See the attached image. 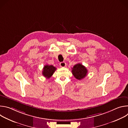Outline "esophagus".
I'll return each instance as SVG.
<instances>
[{"label": "esophagus", "mask_w": 128, "mask_h": 128, "mask_svg": "<svg viewBox=\"0 0 128 128\" xmlns=\"http://www.w3.org/2000/svg\"><path fill=\"white\" fill-rule=\"evenodd\" d=\"M66 65V64L65 62H61L60 63V65L61 67H65Z\"/></svg>", "instance_id": "34e87169"}]
</instances>
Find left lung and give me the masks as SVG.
I'll list each match as a JSON object with an SVG mask.
<instances>
[{
	"instance_id": "8db88e82",
	"label": "left lung",
	"mask_w": 128,
	"mask_h": 128,
	"mask_svg": "<svg viewBox=\"0 0 128 128\" xmlns=\"http://www.w3.org/2000/svg\"><path fill=\"white\" fill-rule=\"evenodd\" d=\"M71 71L73 75L78 80L84 78L88 74V70L80 63L76 64L72 68Z\"/></svg>"
}]
</instances>
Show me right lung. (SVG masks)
Here are the masks:
<instances>
[{"mask_svg":"<svg viewBox=\"0 0 128 128\" xmlns=\"http://www.w3.org/2000/svg\"><path fill=\"white\" fill-rule=\"evenodd\" d=\"M56 70V68L52 65H46L43 68L42 75L46 78H50Z\"/></svg>","mask_w":128,"mask_h":128,"instance_id":"obj_1","label":"right lung"}]
</instances>
